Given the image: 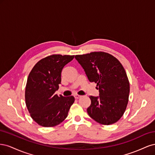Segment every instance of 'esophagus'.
Instances as JSON below:
<instances>
[{"mask_svg":"<svg viewBox=\"0 0 155 155\" xmlns=\"http://www.w3.org/2000/svg\"><path fill=\"white\" fill-rule=\"evenodd\" d=\"M81 97V96H80V95H78V94H75V95H74L75 99H76V100L79 99V98H80Z\"/></svg>","mask_w":155,"mask_h":155,"instance_id":"1","label":"esophagus"}]
</instances>
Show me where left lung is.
Segmentation results:
<instances>
[{"label": "left lung", "instance_id": "left-lung-1", "mask_svg": "<svg viewBox=\"0 0 155 155\" xmlns=\"http://www.w3.org/2000/svg\"><path fill=\"white\" fill-rule=\"evenodd\" d=\"M90 82L97 84L100 96H91L87 108L91 118L102 125L117 122L127 106L129 81L122 64L113 55L104 51L76 55Z\"/></svg>", "mask_w": 155, "mask_h": 155}]
</instances>
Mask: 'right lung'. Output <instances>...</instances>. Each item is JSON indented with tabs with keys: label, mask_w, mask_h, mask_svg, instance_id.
Returning <instances> with one entry per match:
<instances>
[{
	"label": "right lung",
	"mask_w": 155,
	"mask_h": 155,
	"mask_svg": "<svg viewBox=\"0 0 155 155\" xmlns=\"http://www.w3.org/2000/svg\"><path fill=\"white\" fill-rule=\"evenodd\" d=\"M74 55L54 54L41 59L27 79L25 101L31 118L39 125L50 127L64 120L74 102V96L55 94L61 81L63 67Z\"/></svg>",
	"instance_id": "right-lung-1"
}]
</instances>
